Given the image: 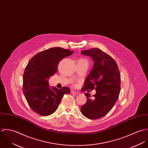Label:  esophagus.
<instances>
[{"label":"esophagus","mask_w":148,"mask_h":148,"mask_svg":"<svg viewBox=\"0 0 148 148\" xmlns=\"http://www.w3.org/2000/svg\"><path fill=\"white\" fill-rule=\"evenodd\" d=\"M72 93L75 94V95H78V94H80V92L79 91L76 90V91H72Z\"/></svg>","instance_id":"1"}]
</instances>
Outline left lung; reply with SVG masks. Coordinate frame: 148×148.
I'll list each match as a JSON object with an SVG mask.
<instances>
[{"mask_svg": "<svg viewBox=\"0 0 148 148\" xmlns=\"http://www.w3.org/2000/svg\"><path fill=\"white\" fill-rule=\"evenodd\" d=\"M94 62L92 69L84 81L82 90L95 88L96 93L91 96L85 93L86 102L82 106L81 112L88 119H98L106 115L117 101L120 92L121 75L117 64L109 55L99 48L82 51Z\"/></svg>", "mask_w": 148, "mask_h": 148, "instance_id": "left-lung-1", "label": "left lung"}]
</instances>
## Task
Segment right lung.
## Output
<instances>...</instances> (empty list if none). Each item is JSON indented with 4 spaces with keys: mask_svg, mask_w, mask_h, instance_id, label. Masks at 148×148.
<instances>
[{
    "mask_svg": "<svg viewBox=\"0 0 148 148\" xmlns=\"http://www.w3.org/2000/svg\"><path fill=\"white\" fill-rule=\"evenodd\" d=\"M72 53L69 49L53 47L38 53L29 61L23 75V90L35 112L42 116L52 114L57 110L64 95L70 93L68 87H50L48 79L56 73L60 61Z\"/></svg>",
    "mask_w": 148,
    "mask_h": 148,
    "instance_id": "1",
    "label": "right lung"
}]
</instances>
